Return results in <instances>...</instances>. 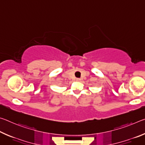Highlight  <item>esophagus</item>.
Masks as SVG:
<instances>
[{"label":"esophagus","mask_w":145,"mask_h":145,"mask_svg":"<svg viewBox=\"0 0 145 145\" xmlns=\"http://www.w3.org/2000/svg\"><path fill=\"white\" fill-rule=\"evenodd\" d=\"M76 80H77V81H80V78H76Z\"/></svg>","instance_id":"obj_1"}]
</instances>
